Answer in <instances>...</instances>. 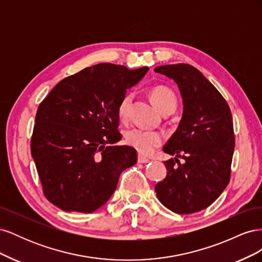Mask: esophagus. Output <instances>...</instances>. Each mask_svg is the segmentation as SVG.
<instances>
[{"instance_id":"esophagus-1","label":"esophagus","mask_w":262,"mask_h":262,"mask_svg":"<svg viewBox=\"0 0 262 262\" xmlns=\"http://www.w3.org/2000/svg\"><path fill=\"white\" fill-rule=\"evenodd\" d=\"M138 162L141 163V164H144V163H148L149 160H148V158H146L145 156H143V155H139L138 156Z\"/></svg>"}]
</instances>
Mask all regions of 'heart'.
Here are the masks:
<instances>
[{
    "mask_svg": "<svg viewBox=\"0 0 262 262\" xmlns=\"http://www.w3.org/2000/svg\"><path fill=\"white\" fill-rule=\"evenodd\" d=\"M132 94H126L122 97L118 105V116L122 120L128 118L129 109L132 101ZM150 98L154 102V105L158 108L161 113L165 109L168 108H176L177 99L173 93L165 86H157L154 87L150 92ZM125 139L128 144L133 146L141 154H150L155 148L161 146L164 136L163 133L158 131H150L144 130L140 128H132L129 131H126Z\"/></svg>",
    "mask_w": 262,
    "mask_h": 262,
    "instance_id": "obj_1",
    "label": "heart"
}]
</instances>
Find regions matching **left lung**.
Here are the masks:
<instances>
[{"mask_svg":"<svg viewBox=\"0 0 262 262\" xmlns=\"http://www.w3.org/2000/svg\"><path fill=\"white\" fill-rule=\"evenodd\" d=\"M154 71L176 82L184 104L178 128L163 148L176 157L164 162L167 176L155 186L156 195L175 213L199 212L215 201L229 182L235 147L231 109L192 66L179 63ZM180 156L185 163L179 162Z\"/></svg>","mask_w":262,"mask_h":262,"instance_id":"8db88e82","label":"left lung"}]
</instances>
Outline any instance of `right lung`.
<instances>
[{"label":"right lung","mask_w":262,"mask_h":262,"mask_svg":"<svg viewBox=\"0 0 262 262\" xmlns=\"http://www.w3.org/2000/svg\"><path fill=\"white\" fill-rule=\"evenodd\" d=\"M148 68L99 63L55 85L36 114L33 156L43 193L67 212L92 213L113 195L120 173L137 163V150L115 145L118 105Z\"/></svg>","instance_id":"add662e5"}]
</instances>
